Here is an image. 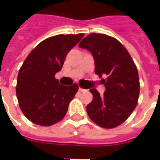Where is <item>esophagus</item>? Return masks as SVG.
<instances>
[{"instance_id": "34e87169", "label": "esophagus", "mask_w": 160, "mask_h": 160, "mask_svg": "<svg viewBox=\"0 0 160 160\" xmlns=\"http://www.w3.org/2000/svg\"><path fill=\"white\" fill-rule=\"evenodd\" d=\"M79 91H80V92H85V91H87V90H85V89H83V88L79 87Z\"/></svg>"}]
</instances>
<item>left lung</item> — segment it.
<instances>
[{"label": "left lung", "instance_id": "left-lung-1", "mask_svg": "<svg viewBox=\"0 0 160 160\" xmlns=\"http://www.w3.org/2000/svg\"><path fill=\"white\" fill-rule=\"evenodd\" d=\"M79 47L92 54L95 74L105 77L100 80L105 87L104 95L90 90L93 100L86 107L88 115L102 128L119 126L134 111L139 99V74L134 60L118 40L105 34H90Z\"/></svg>", "mask_w": 160, "mask_h": 160}]
</instances>
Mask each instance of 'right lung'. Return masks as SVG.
<instances>
[{
    "mask_svg": "<svg viewBox=\"0 0 160 160\" xmlns=\"http://www.w3.org/2000/svg\"><path fill=\"white\" fill-rule=\"evenodd\" d=\"M83 36L80 33L49 37L33 49L21 65L16 96L24 115L34 124L51 126L67 113L79 86L61 85L55 75L62 69L68 52Z\"/></svg>",
    "mask_w": 160,
    "mask_h": 160,
    "instance_id": "1",
    "label": "right lung"
}]
</instances>
